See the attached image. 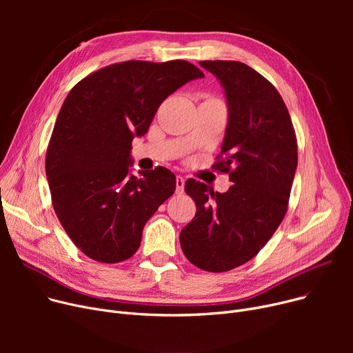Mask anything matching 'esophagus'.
Instances as JSON below:
<instances>
[{"instance_id":"obj_1","label":"esophagus","mask_w":353,"mask_h":353,"mask_svg":"<svg viewBox=\"0 0 353 353\" xmlns=\"http://www.w3.org/2000/svg\"><path fill=\"white\" fill-rule=\"evenodd\" d=\"M184 192V177L183 176H177L176 177V193L181 194Z\"/></svg>"}]
</instances>
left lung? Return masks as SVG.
Returning a JSON list of instances; mask_svg holds the SVG:
<instances>
[{
    "instance_id": "8db88e82",
    "label": "left lung",
    "mask_w": 353,
    "mask_h": 353,
    "mask_svg": "<svg viewBox=\"0 0 353 353\" xmlns=\"http://www.w3.org/2000/svg\"><path fill=\"white\" fill-rule=\"evenodd\" d=\"M219 79L229 107L226 134L213 167L233 183L226 193L190 179L184 190L196 216L180 233L181 250L199 269L228 272L269 242L288 212L298 141L286 104L262 74L240 61H200Z\"/></svg>"
}]
</instances>
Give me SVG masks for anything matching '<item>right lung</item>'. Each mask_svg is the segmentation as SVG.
Here are the masks:
<instances>
[{"mask_svg":"<svg viewBox=\"0 0 353 353\" xmlns=\"http://www.w3.org/2000/svg\"><path fill=\"white\" fill-rule=\"evenodd\" d=\"M205 77L184 60L124 61L79 81L64 100L47 147L46 173L61 226L101 263L132 257L143 228L176 190L165 167L130 174L133 139L147 133L160 104Z\"/></svg>","mask_w":353,"mask_h":353,"instance_id":"1","label":"right lung"}]
</instances>
